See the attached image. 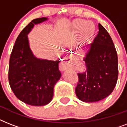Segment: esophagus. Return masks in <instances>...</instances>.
I'll list each match as a JSON object with an SVG mask.
<instances>
[{"label":"esophagus","mask_w":127,"mask_h":127,"mask_svg":"<svg viewBox=\"0 0 127 127\" xmlns=\"http://www.w3.org/2000/svg\"><path fill=\"white\" fill-rule=\"evenodd\" d=\"M76 56L74 55L73 54H70L69 56H68V57L64 58L63 61L61 63V64H60L61 68L62 70H64L68 68L69 66H70L72 63L74 61H76Z\"/></svg>","instance_id":"1"}]
</instances>
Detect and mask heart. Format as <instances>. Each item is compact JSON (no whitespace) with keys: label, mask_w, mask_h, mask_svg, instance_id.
I'll return each instance as SVG.
<instances>
[{"label":"heart","mask_w":127,"mask_h":127,"mask_svg":"<svg viewBox=\"0 0 127 127\" xmlns=\"http://www.w3.org/2000/svg\"><path fill=\"white\" fill-rule=\"evenodd\" d=\"M95 30V24L92 22H87L85 20L79 19L74 22L72 24V31L76 34L82 32V35L84 39H89L92 36Z\"/></svg>","instance_id":"b5f03b06"}]
</instances>
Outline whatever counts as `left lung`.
<instances>
[{
	"mask_svg": "<svg viewBox=\"0 0 127 127\" xmlns=\"http://www.w3.org/2000/svg\"><path fill=\"white\" fill-rule=\"evenodd\" d=\"M94 42L87 46L84 59L86 70L78 73L75 92L84 102H96L112 93L118 78V57L109 33L99 24Z\"/></svg>",
	"mask_w": 127,
	"mask_h": 127,
	"instance_id": "8db88e82",
	"label": "left lung"
}]
</instances>
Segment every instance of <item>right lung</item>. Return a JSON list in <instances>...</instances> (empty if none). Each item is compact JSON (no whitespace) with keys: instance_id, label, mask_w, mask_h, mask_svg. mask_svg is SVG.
I'll return each instance as SVG.
<instances>
[{"instance_id":"obj_1","label":"right lung","mask_w":127,"mask_h":127,"mask_svg":"<svg viewBox=\"0 0 127 127\" xmlns=\"http://www.w3.org/2000/svg\"><path fill=\"white\" fill-rule=\"evenodd\" d=\"M47 20L45 17L34 19L23 29L9 61L8 81L12 90L17 98L33 106L45 105L52 100L54 86L61 76L60 61L37 59L29 45L28 34L34 25Z\"/></svg>"}]
</instances>
